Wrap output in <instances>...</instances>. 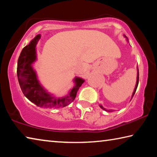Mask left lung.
<instances>
[{
  "label": "left lung",
  "mask_w": 157,
  "mask_h": 157,
  "mask_svg": "<svg viewBox=\"0 0 157 157\" xmlns=\"http://www.w3.org/2000/svg\"><path fill=\"white\" fill-rule=\"evenodd\" d=\"M123 36H124V38L126 39V41L129 43L128 38H127V37L125 35H123ZM139 68H138V66H137V77H136V85H135V88H134V91H133V93H132L131 100L132 99L133 96H134V95L135 94V92H136V89H137V87H138V84H139ZM99 106H100V107L101 109H102L105 110V111H115V110H113V109H107L105 108V107H103V106H102V105H101V104H100V105H99Z\"/></svg>",
  "instance_id": "1"
}]
</instances>
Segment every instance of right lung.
Segmentation results:
<instances>
[{
	"mask_svg": "<svg viewBox=\"0 0 157 157\" xmlns=\"http://www.w3.org/2000/svg\"><path fill=\"white\" fill-rule=\"evenodd\" d=\"M40 38V34L36 35L21 52L17 63L18 83L25 96L38 107L46 109L64 107L75 100L77 92L85 80L75 77L73 79V87L63 97H56L48 91L39 80L36 71L33 67L37 60L36 46Z\"/></svg>",
	"mask_w": 157,
	"mask_h": 157,
	"instance_id": "obj_1",
	"label": "right lung"
}]
</instances>
